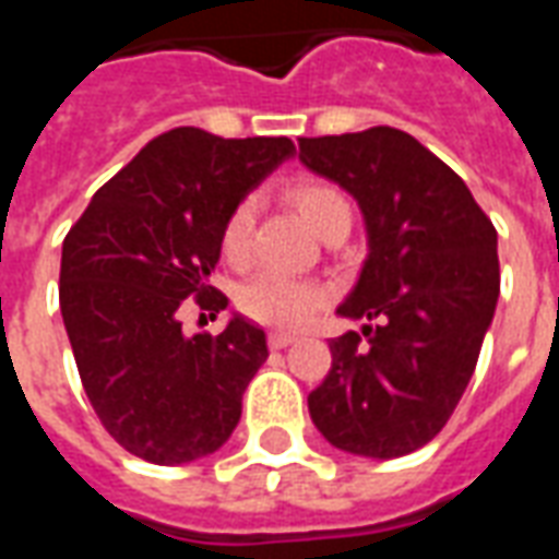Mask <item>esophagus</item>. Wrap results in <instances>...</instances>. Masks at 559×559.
<instances>
[{"label": "esophagus", "mask_w": 559, "mask_h": 559, "mask_svg": "<svg viewBox=\"0 0 559 559\" xmlns=\"http://www.w3.org/2000/svg\"><path fill=\"white\" fill-rule=\"evenodd\" d=\"M296 335H290V332H269V347L272 350H284V347H290V344H296Z\"/></svg>", "instance_id": "esophagus-1"}]
</instances>
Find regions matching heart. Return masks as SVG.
<instances>
[{"instance_id":"1","label":"heart","mask_w":559,"mask_h":559,"mask_svg":"<svg viewBox=\"0 0 559 559\" xmlns=\"http://www.w3.org/2000/svg\"><path fill=\"white\" fill-rule=\"evenodd\" d=\"M293 203L302 212V218L320 230L332 215H338L347 206V200L323 182H299L290 191ZM251 227H254V200L245 197L242 203H236L233 212L224 221L221 230V251L227 260H242L251 245ZM326 305V293L314 281L296 278L278 269L257 272L254 278H248L239 287V308L245 314L266 323V326H305L317 317V311Z\"/></svg>"}]
</instances>
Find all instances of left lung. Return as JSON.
I'll use <instances>...</instances> for the list:
<instances>
[{
    "instance_id": "obj_1",
    "label": "left lung",
    "mask_w": 559,
    "mask_h": 559,
    "mask_svg": "<svg viewBox=\"0 0 559 559\" xmlns=\"http://www.w3.org/2000/svg\"><path fill=\"white\" fill-rule=\"evenodd\" d=\"M299 160L359 203L368 236L338 314L368 320L369 341H329L311 419L341 452L411 455L440 433L476 371L500 296L497 230L464 179L399 128L302 138Z\"/></svg>"
}]
</instances>
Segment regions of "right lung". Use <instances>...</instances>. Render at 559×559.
Listing matches in <instances>:
<instances>
[{"mask_svg":"<svg viewBox=\"0 0 559 559\" xmlns=\"http://www.w3.org/2000/svg\"><path fill=\"white\" fill-rule=\"evenodd\" d=\"M296 155L287 138L173 128L95 191L62 242L59 305L80 380L116 443L176 467L218 452L266 362V332L233 314L185 335L179 308H227L209 278L236 203Z\"/></svg>","mask_w":559,"mask_h":559,"instance_id":"right-lung-1","label":"right lung"}]
</instances>
